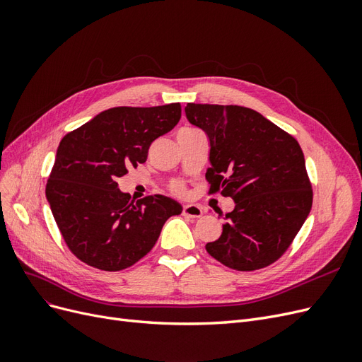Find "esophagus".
Segmentation results:
<instances>
[{"label": "esophagus", "mask_w": 362, "mask_h": 362, "mask_svg": "<svg viewBox=\"0 0 362 362\" xmlns=\"http://www.w3.org/2000/svg\"><path fill=\"white\" fill-rule=\"evenodd\" d=\"M182 216H187V217H193V218H198L202 216V208L199 205H194V204H187L182 206Z\"/></svg>", "instance_id": "34e87169"}]
</instances>
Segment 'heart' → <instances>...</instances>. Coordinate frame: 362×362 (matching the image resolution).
Listing matches in <instances>:
<instances>
[{"instance_id": "1", "label": "heart", "mask_w": 362, "mask_h": 362, "mask_svg": "<svg viewBox=\"0 0 362 362\" xmlns=\"http://www.w3.org/2000/svg\"><path fill=\"white\" fill-rule=\"evenodd\" d=\"M187 129H192V128H182L181 131H187ZM170 192L173 193V194H177V196H184L185 194V187H184V184L182 182H172L170 184Z\"/></svg>"}]
</instances>
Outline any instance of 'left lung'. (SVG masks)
Returning <instances> with one entry per match:
<instances>
[{
    "mask_svg": "<svg viewBox=\"0 0 362 362\" xmlns=\"http://www.w3.org/2000/svg\"><path fill=\"white\" fill-rule=\"evenodd\" d=\"M185 116L210 139L208 194L235 202L225 214L222 235L206 243V252L240 272L270 266L286 254L313 205L298 140L242 105L189 103Z\"/></svg>",
    "mask_w": 362,
    "mask_h": 362,
    "instance_id": "obj_1",
    "label": "left lung"
}]
</instances>
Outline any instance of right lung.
<instances>
[{
	"instance_id": "add662e5",
	"label": "right lung",
	"mask_w": 362,
	"mask_h": 362,
	"mask_svg": "<svg viewBox=\"0 0 362 362\" xmlns=\"http://www.w3.org/2000/svg\"><path fill=\"white\" fill-rule=\"evenodd\" d=\"M180 117V103L115 107L62 139L47 199L64 243L87 266L131 267L154 247L168 218L182 211L163 194L134 202L117 189V180L145 163L152 141Z\"/></svg>"
}]
</instances>
